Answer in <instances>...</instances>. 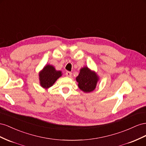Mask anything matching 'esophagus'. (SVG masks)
I'll return each instance as SVG.
<instances>
[{
    "label": "esophagus",
    "mask_w": 146,
    "mask_h": 146,
    "mask_svg": "<svg viewBox=\"0 0 146 146\" xmlns=\"http://www.w3.org/2000/svg\"><path fill=\"white\" fill-rule=\"evenodd\" d=\"M65 74H66V76H67V77L70 78L71 76H72V73H71V72H66V73H65Z\"/></svg>",
    "instance_id": "34e87169"
}]
</instances>
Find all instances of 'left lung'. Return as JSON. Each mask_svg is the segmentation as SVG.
Instances as JSON below:
<instances>
[{"instance_id": "obj_1", "label": "left lung", "mask_w": 146, "mask_h": 146, "mask_svg": "<svg viewBox=\"0 0 146 146\" xmlns=\"http://www.w3.org/2000/svg\"><path fill=\"white\" fill-rule=\"evenodd\" d=\"M99 80L100 78L97 73L86 66L80 69V73L76 78L78 87L85 93L94 91L96 88Z\"/></svg>"}]
</instances>
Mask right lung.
Masks as SVG:
<instances>
[{
	"label": "right lung",
	"instance_id": "right-lung-1",
	"mask_svg": "<svg viewBox=\"0 0 146 146\" xmlns=\"http://www.w3.org/2000/svg\"><path fill=\"white\" fill-rule=\"evenodd\" d=\"M39 80L41 87L48 89L53 86L56 81L62 76V73L60 70L57 71L52 65H46L39 72Z\"/></svg>",
	"mask_w": 146,
	"mask_h": 146
}]
</instances>
